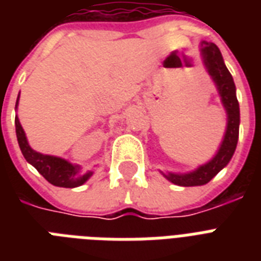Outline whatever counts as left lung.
<instances>
[{
	"mask_svg": "<svg viewBox=\"0 0 261 261\" xmlns=\"http://www.w3.org/2000/svg\"><path fill=\"white\" fill-rule=\"evenodd\" d=\"M200 53H202L204 66H206L208 74L211 75V79L217 85L222 104L226 110L227 126L219 150L208 163L200 165L198 169H195L190 173H163L169 181L181 187H195L207 184L215 174L219 171H222L223 168L229 164V161L234 154L237 141H239L240 106L237 96H236V85L233 77H231L230 71L227 70L226 65L223 62L221 51L214 43H200Z\"/></svg>",
	"mask_w": 261,
	"mask_h": 261,
	"instance_id": "obj_1",
	"label": "left lung"
}]
</instances>
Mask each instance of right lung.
<instances>
[{
    "label": "right lung",
    "instance_id": "add662e5",
    "mask_svg": "<svg viewBox=\"0 0 261 261\" xmlns=\"http://www.w3.org/2000/svg\"><path fill=\"white\" fill-rule=\"evenodd\" d=\"M17 104L18 97L17 101H16V108H17ZM14 124H16V135H17L18 146L21 149L24 159L32 167L36 168V171L42 174L47 181L51 182L53 186L65 187V188H74V187L83 186L84 182L87 181L88 178L92 176V172H88L85 174H80L79 165H73V164L67 163L66 160L54 157V155L42 154V153L35 151L30 146L28 141H27L25 133L22 130L17 115H16V119H14Z\"/></svg>",
    "mask_w": 261,
    "mask_h": 261
}]
</instances>
